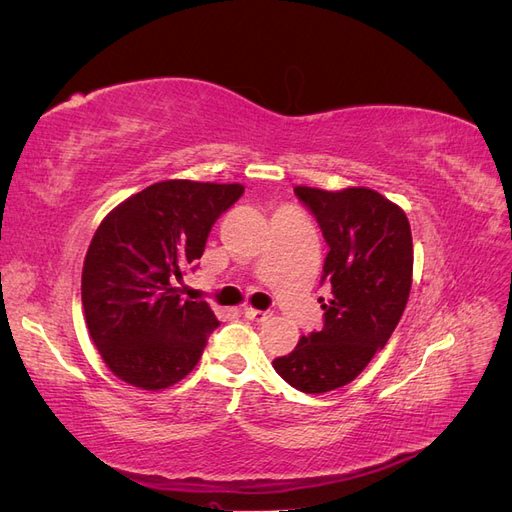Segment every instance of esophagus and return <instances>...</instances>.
Listing matches in <instances>:
<instances>
[{"mask_svg":"<svg viewBox=\"0 0 512 512\" xmlns=\"http://www.w3.org/2000/svg\"><path fill=\"white\" fill-rule=\"evenodd\" d=\"M243 314L247 320H254V322H267L273 316L271 312H260V309H252V307H245Z\"/></svg>","mask_w":512,"mask_h":512,"instance_id":"esophagus-1","label":"esophagus"}]
</instances>
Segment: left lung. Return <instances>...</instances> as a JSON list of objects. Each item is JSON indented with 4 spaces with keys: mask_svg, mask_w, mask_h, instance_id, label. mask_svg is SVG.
<instances>
[{
    "mask_svg": "<svg viewBox=\"0 0 512 512\" xmlns=\"http://www.w3.org/2000/svg\"><path fill=\"white\" fill-rule=\"evenodd\" d=\"M329 245L320 284L324 327L301 337L273 367L290 386L320 395L352 382L382 350L404 314L412 286V232L406 213L369 188L327 192L297 185Z\"/></svg>",
    "mask_w": 512,
    "mask_h": 512,
    "instance_id": "1",
    "label": "left lung"
}]
</instances>
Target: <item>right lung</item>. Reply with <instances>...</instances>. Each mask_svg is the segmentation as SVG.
<instances>
[{
  "mask_svg": "<svg viewBox=\"0 0 512 512\" xmlns=\"http://www.w3.org/2000/svg\"><path fill=\"white\" fill-rule=\"evenodd\" d=\"M243 190L160 181L102 220L85 256L81 299L89 335L117 378L160 391L196 367L220 322L205 301L181 299L175 282L196 269L211 226Z\"/></svg>",
  "mask_w": 512,
  "mask_h": 512,
  "instance_id": "add662e5",
  "label": "right lung"
}]
</instances>
